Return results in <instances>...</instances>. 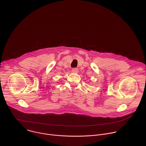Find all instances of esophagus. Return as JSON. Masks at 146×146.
Masks as SVG:
<instances>
[{"mask_svg": "<svg viewBox=\"0 0 146 146\" xmlns=\"http://www.w3.org/2000/svg\"><path fill=\"white\" fill-rule=\"evenodd\" d=\"M72 72H73V73H77L78 72V69H77V68H73L72 69Z\"/></svg>", "mask_w": 146, "mask_h": 146, "instance_id": "1", "label": "esophagus"}]
</instances>
